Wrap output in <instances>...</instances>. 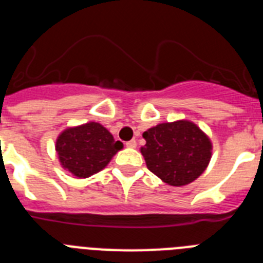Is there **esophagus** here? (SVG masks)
<instances>
[{"mask_svg": "<svg viewBox=\"0 0 263 263\" xmlns=\"http://www.w3.org/2000/svg\"><path fill=\"white\" fill-rule=\"evenodd\" d=\"M126 147L136 148V147H137V141H136V139H132V141H129V142H126Z\"/></svg>", "mask_w": 263, "mask_h": 263, "instance_id": "obj_1", "label": "esophagus"}]
</instances>
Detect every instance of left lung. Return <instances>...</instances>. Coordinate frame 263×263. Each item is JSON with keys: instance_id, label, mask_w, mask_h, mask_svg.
Listing matches in <instances>:
<instances>
[{"instance_id": "1", "label": "left lung", "mask_w": 263, "mask_h": 263, "mask_svg": "<svg viewBox=\"0 0 263 263\" xmlns=\"http://www.w3.org/2000/svg\"><path fill=\"white\" fill-rule=\"evenodd\" d=\"M141 147L146 166L170 185L194 182L206 168L212 155L210 138L194 122L175 121L159 124L143 133Z\"/></svg>"}]
</instances>
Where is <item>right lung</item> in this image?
Returning a JSON list of instances; mask_svg holds the SVG:
<instances>
[{"instance_id": "right-lung-1", "label": "right lung", "mask_w": 263, "mask_h": 263, "mask_svg": "<svg viewBox=\"0 0 263 263\" xmlns=\"http://www.w3.org/2000/svg\"><path fill=\"white\" fill-rule=\"evenodd\" d=\"M57 153L63 168L76 178H88L99 173L122 148L103 125L88 122L66 129L57 139Z\"/></svg>"}]
</instances>
